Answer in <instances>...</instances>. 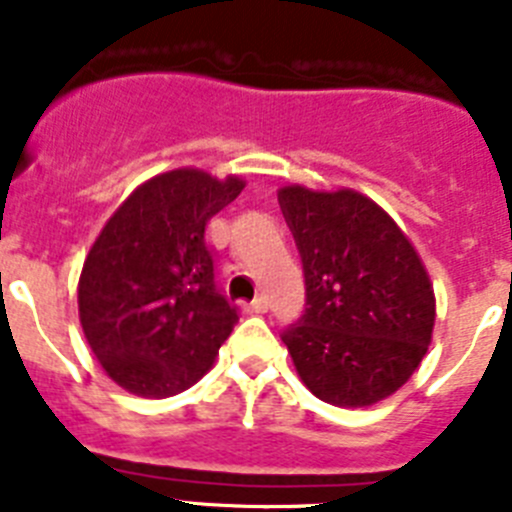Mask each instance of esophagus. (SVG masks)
<instances>
[{
    "mask_svg": "<svg viewBox=\"0 0 512 512\" xmlns=\"http://www.w3.org/2000/svg\"><path fill=\"white\" fill-rule=\"evenodd\" d=\"M269 310V302H266V297H256L253 302H246L243 305V312H251V315H261V312Z\"/></svg>",
    "mask_w": 512,
    "mask_h": 512,
    "instance_id": "1",
    "label": "esophagus"
}]
</instances>
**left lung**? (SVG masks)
I'll list each match as a JSON object with an SVG mask.
<instances>
[{"label": "left lung", "mask_w": 512, "mask_h": 512, "mask_svg": "<svg viewBox=\"0 0 512 512\" xmlns=\"http://www.w3.org/2000/svg\"><path fill=\"white\" fill-rule=\"evenodd\" d=\"M279 207L305 271V315L282 336L297 374L330 405H377L428 351L431 277L408 235L366 194L289 184Z\"/></svg>", "instance_id": "1"}]
</instances>
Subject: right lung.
Masks as SVG:
<instances>
[{"label": "right lung", "mask_w": 512, "mask_h": 512, "mask_svg": "<svg viewBox=\"0 0 512 512\" xmlns=\"http://www.w3.org/2000/svg\"><path fill=\"white\" fill-rule=\"evenodd\" d=\"M241 176L174 169L133 189L79 277V320L104 374L138 397L179 395L210 372L238 312L215 287L207 220Z\"/></svg>", "instance_id": "obj_1"}]
</instances>
